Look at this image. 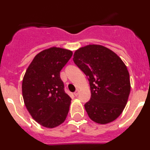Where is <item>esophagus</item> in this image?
<instances>
[{"instance_id":"esophagus-1","label":"esophagus","mask_w":150,"mask_h":150,"mask_svg":"<svg viewBox=\"0 0 150 150\" xmlns=\"http://www.w3.org/2000/svg\"><path fill=\"white\" fill-rule=\"evenodd\" d=\"M78 94H79V89H76V91L74 92V95H75V96H77Z\"/></svg>"}]
</instances>
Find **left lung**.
I'll return each instance as SVG.
<instances>
[{
	"label": "left lung",
	"mask_w": 150,
	"mask_h": 150,
	"mask_svg": "<svg viewBox=\"0 0 150 150\" xmlns=\"http://www.w3.org/2000/svg\"><path fill=\"white\" fill-rule=\"evenodd\" d=\"M73 59L89 81L91 99L84 105L88 116L98 124L114 121L125 109L131 91L124 62L114 52L96 44L78 49Z\"/></svg>",
	"instance_id": "8db88e82"
}]
</instances>
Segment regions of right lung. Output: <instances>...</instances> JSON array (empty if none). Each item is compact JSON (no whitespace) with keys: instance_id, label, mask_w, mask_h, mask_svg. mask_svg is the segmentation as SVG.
Wrapping results in <instances>:
<instances>
[{"instance_id":"1","label":"right lung","mask_w":150,"mask_h":150,"mask_svg":"<svg viewBox=\"0 0 150 150\" xmlns=\"http://www.w3.org/2000/svg\"><path fill=\"white\" fill-rule=\"evenodd\" d=\"M72 55L65 49H46L34 57L26 70L22 85L24 103L42 126L55 128L66 120L71 98L64 90L60 71Z\"/></svg>"}]
</instances>
